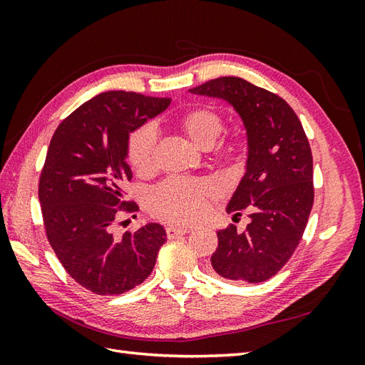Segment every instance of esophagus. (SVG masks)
<instances>
[{
    "label": "esophagus",
    "instance_id": "34e87169",
    "mask_svg": "<svg viewBox=\"0 0 365 365\" xmlns=\"http://www.w3.org/2000/svg\"><path fill=\"white\" fill-rule=\"evenodd\" d=\"M189 231H190V228H180V227L169 225L168 228H165V235H168L169 239H176L185 233H189Z\"/></svg>",
    "mask_w": 365,
    "mask_h": 365
}]
</instances>
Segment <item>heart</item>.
I'll return each mask as SVG.
<instances>
[{
  "label": "heart",
  "mask_w": 365,
  "mask_h": 365,
  "mask_svg": "<svg viewBox=\"0 0 365 365\" xmlns=\"http://www.w3.org/2000/svg\"><path fill=\"white\" fill-rule=\"evenodd\" d=\"M181 128L197 148L213 146L222 130V118L210 108H196L181 117ZM157 132L145 125L130 134L128 160L138 172H149L155 160ZM215 193V185L204 180L170 178L158 184L149 193L152 213L176 224H189L201 217L207 207V197Z\"/></svg>",
  "instance_id": "obj_1"
}]
</instances>
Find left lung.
<instances>
[{"label": "left lung", "instance_id": "left-lung-1", "mask_svg": "<svg viewBox=\"0 0 365 365\" xmlns=\"http://www.w3.org/2000/svg\"><path fill=\"white\" fill-rule=\"evenodd\" d=\"M189 91L228 102L248 140L247 170L227 212L236 217L247 208L251 220L242 233L233 224L217 231L212 267L228 280H268L300 244L314 204L312 152L304 129L282 97L240 77H217Z\"/></svg>", "mask_w": 365, "mask_h": 365}]
</instances>
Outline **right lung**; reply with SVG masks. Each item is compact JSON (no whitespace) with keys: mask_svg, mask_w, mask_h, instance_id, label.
Segmentation results:
<instances>
[{"mask_svg":"<svg viewBox=\"0 0 365 365\" xmlns=\"http://www.w3.org/2000/svg\"><path fill=\"white\" fill-rule=\"evenodd\" d=\"M169 97L108 91L76 109L54 130L39 178L43 227L71 277L98 295H118L145 282L165 242L160 224L115 237L121 213H134L125 187L129 134L163 113Z\"/></svg>","mask_w":365,"mask_h":365,"instance_id":"right-lung-1","label":"right lung"}]
</instances>
